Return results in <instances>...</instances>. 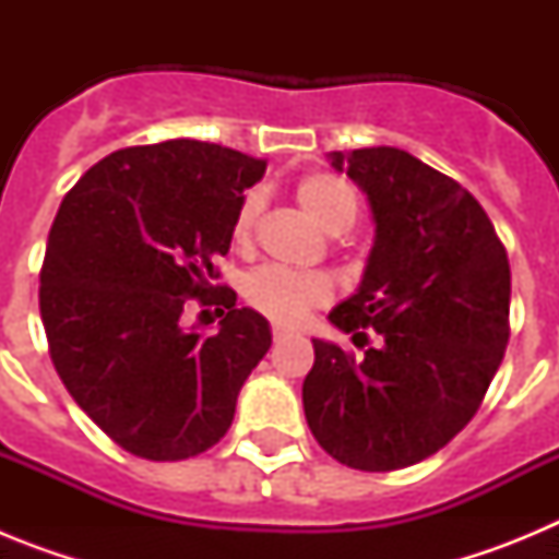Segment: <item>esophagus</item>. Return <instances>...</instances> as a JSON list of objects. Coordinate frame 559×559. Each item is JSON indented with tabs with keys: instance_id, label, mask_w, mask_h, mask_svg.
<instances>
[{
	"instance_id": "obj_1",
	"label": "esophagus",
	"mask_w": 559,
	"mask_h": 559,
	"mask_svg": "<svg viewBox=\"0 0 559 559\" xmlns=\"http://www.w3.org/2000/svg\"><path fill=\"white\" fill-rule=\"evenodd\" d=\"M271 335H274V341H283L285 335H288V330L280 328V324H274V330H271Z\"/></svg>"
}]
</instances>
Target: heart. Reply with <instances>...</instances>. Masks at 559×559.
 Segmentation results:
<instances>
[{
	"label": "heart",
	"mask_w": 559,
	"mask_h": 559,
	"mask_svg": "<svg viewBox=\"0 0 559 559\" xmlns=\"http://www.w3.org/2000/svg\"><path fill=\"white\" fill-rule=\"evenodd\" d=\"M296 201L316 224L330 235L347 231L358 218V195L344 179L333 173H308L296 181ZM257 215H260V195L249 192L231 221V240L235 246H249L254 235ZM246 299L260 313L274 322L294 324L310 308H319L330 299V283L322 274H296V271L263 265L249 276Z\"/></svg>",
	"instance_id": "obj_1"
}]
</instances>
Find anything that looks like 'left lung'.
<instances>
[{"label":"left lung","mask_w":559,"mask_h":559,"mask_svg":"<svg viewBox=\"0 0 559 559\" xmlns=\"http://www.w3.org/2000/svg\"><path fill=\"white\" fill-rule=\"evenodd\" d=\"M330 159L367 192L374 221L358 294L330 322L380 341L355 358L313 338L305 417L335 462L400 471L445 448L481 406L510 341V260L471 192L412 153Z\"/></svg>","instance_id":"left-lung-1"}]
</instances>
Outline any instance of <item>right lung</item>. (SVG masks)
I'll use <instances>...</instances> for the list:
<instances>
[{"mask_svg": "<svg viewBox=\"0 0 559 559\" xmlns=\"http://www.w3.org/2000/svg\"><path fill=\"white\" fill-rule=\"evenodd\" d=\"M265 162L199 140L122 147L63 195L38 308L67 392L128 453L179 462L221 442L271 328L218 285L243 190ZM190 298L218 334L180 328Z\"/></svg>", "mask_w": 559, "mask_h": 559, "instance_id": "add662e5", "label": "right lung"}]
</instances>
